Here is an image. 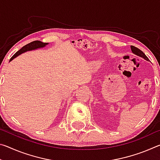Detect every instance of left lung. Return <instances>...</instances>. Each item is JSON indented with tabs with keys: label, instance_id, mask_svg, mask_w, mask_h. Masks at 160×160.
Returning <instances> with one entry per match:
<instances>
[{
	"label": "left lung",
	"instance_id": "obj_1",
	"mask_svg": "<svg viewBox=\"0 0 160 160\" xmlns=\"http://www.w3.org/2000/svg\"><path fill=\"white\" fill-rule=\"evenodd\" d=\"M131 48L132 52L134 54H135V55L138 56H139V57H141L142 58H144L145 60H146V61H149V58L147 57V56H146L145 54L143 53L142 51H140L139 49V48L135 47H133V46H131Z\"/></svg>",
	"mask_w": 160,
	"mask_h": 160
}]
</instances>
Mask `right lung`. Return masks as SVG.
Returning a JSON list of instances; mask_svg holds the SVG:
<instances>
[{"instance_id":"right-lung-1","label":"right lung","mask_w":160,"mask_h":160,"mask_svg":"<svg viewBox=\"0 0 160 160\" xmlns=\"http://www.w3.org/2000/svg\"><path fill=\"white\" fill-rule=\"evenodd\" d=\"M48 43H43L40 41H34L32 42L29 44L25 45V47H23L21 49L19 50L18 51H17L14 55L12 56V58L10 59V62L12 61L13 59L15 58L16 57H18V56L21 55L22 53H25L27 51H34V50H37L39 49V48H42L45 47L46 46L48 45Z\"/></svg>"}]
</instances>
